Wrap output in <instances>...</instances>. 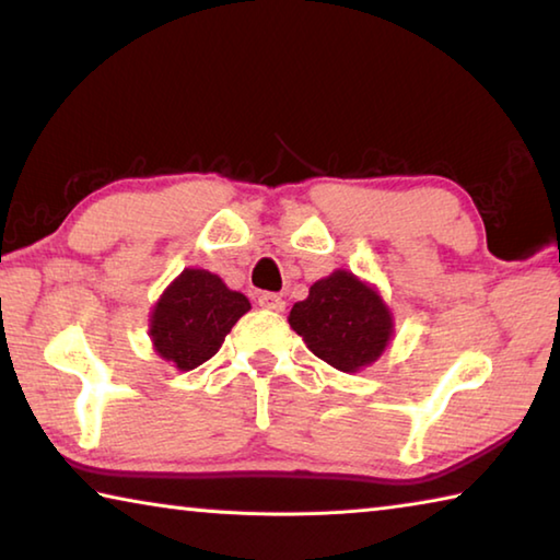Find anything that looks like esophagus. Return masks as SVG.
I'll return each mask as SVG.
<instances>
[{
	"label": "esophagus",
	"mask_w": 560,
	"mask_h": 560,
	"mask_svg": "<svg viewBox=\"0 0 560 560\" xmlns=\"http://www.w3.org/2000/svg\"><path fill=\"white\" fill-rule=\"evenodd\" d=\"M259 306L267 308V311H277V314H281V311L287 308V301H283L281 296H277V293H261Z\"/></svg>",
	"instance_id": "34e87169"
}]
</instances>
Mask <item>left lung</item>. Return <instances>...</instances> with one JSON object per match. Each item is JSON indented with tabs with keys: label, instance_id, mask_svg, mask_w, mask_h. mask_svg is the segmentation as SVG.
I'll return each mask as SVG.
<instances>
[{
	"label": "left lung",
	"instance_id": "obj_1",
	"mask_svg": "<svg viewBox=\"0 0 560 560\" xmlns=\"http://www.w3.org/2000/svg\"><path fill=\"white\" fill-rule=\"evenodd\" d=\"M289 324L311 353L340 373L373 365L395 334L393 311L381 291L346 269L318 279L306 299L293 303Z\"/></svg>",
	"mask_w": 560,
	"mask_h": 560
}]
</instances>
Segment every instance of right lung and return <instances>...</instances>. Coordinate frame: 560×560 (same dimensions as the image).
I'll return each mask as SVG.
<instances>
[{
	"label": "right lung",
	"instance_id": "1",
	"mask_svg": "<svg viewBox=\"0 0 560 560\" xmlns=\"http://www.w3.org/2000/svg\"><path fill=\"white\" fill-rule=\"evenodd\" d=\"M252 308L217 273L185 269L150 311L148 336L155 353L177 371H195L222 348L226 334Z\"/></svg>",
	"mask_w": 560,
	"mask_h": 560
}]
</instances>
